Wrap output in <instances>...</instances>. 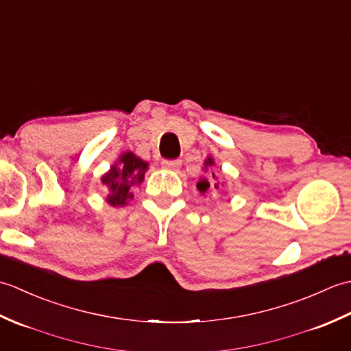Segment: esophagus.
<instances>
[{
    "label": "esophagus",
    "instance_id": "34e87169",
    "mask_svg": "<svg viewBox=\"0 0 351 351\" xmlns=\"http://www.w3.org/2000/svg\"><path fill=\"white\" fill-rule=\"evenodd\" d=\"M181 160H164L162 162H161V166L164 167V169H169V170H178L181 167Z\"/></svg>",
    "mask_w": 351,
    "mask_h": 351
}]
</instances>
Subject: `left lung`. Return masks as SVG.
Segmentation results:
<instances>
[{
  "mask_svg": "<svg viewBox=\"0 0 351 351\" xmlns=\"http://www.w3.org/2000/svg\"><path fill=\"white\" fill-rule=\"evenodd\" d=\"M213 164H214L213 158H208V160L205 161V167H206V166H213ZM214 180H215V175L213 173V176H211V180H210V181H208V180L199 181V182H197V185H196L197 190H199L200 193H205L208 189H211V187H214V189H219V184L215 182Z\"/></svg>",
  "mask_w": 351,
  "mask_h": 351,
  "instance_id": "left-lung-1",
  "label": "left lung"
}]
</instances>
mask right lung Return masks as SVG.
Listing matches in <instances>:
<instances>
[{
    "instance_id": "add662e5",
    "label": "right lung",
    "mask_w": 351,
    "mask_h": 351,
    "mask_svg": "<svg viewBox=\"0 0 351 351\" xmlns=\"http://www.w3.org/2000/svg\"><path fill=\"white\" fill-rule=\"evenodd\" d=\"M147 170V162H145L132 152L123 154L119 162L111 166L108 173L102 176V182L107 185L110 195L107 202L113 206H123L132 197L130 191L132 185L143 181L145 171Z\"/></svg>"
}]
</instances>
